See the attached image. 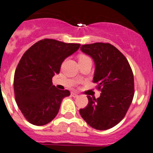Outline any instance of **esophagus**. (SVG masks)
Returning a JSON list of instances; mask_svg holds the SVG:
<instances>
[{"mask_svg": "<svg viewBox=\"0 0 153 153\" xmlns=\"http://www.w3.org/2000/svg\"><path fill=\"white\" fill-rule=\"evenodd\" d=\"M78 96H79V95H78V93H76V92H71V96H73V97H77Z\"/></svg>", "mask_w": 153, "mask_h": 153, "instance_id": "obj_1", "label": "esophagus"}]
</instances>
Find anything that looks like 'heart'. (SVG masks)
<instances>
[{
    "mask_svg": "<svg viewBox=\"0 0 153 153\" xmlns=\"http://www.w3.org/2000/svg\"><path fill=\"white\" fill-rule=\"evenodd\" d=\"M85 57H88V56H85V55H81L80 56V58H85Z\"/></svg>",
    "mask_w": 153,
    "mask_h": 153,
    "instance_id": "heart-1",
    "label": "heart"
}]
</instances>
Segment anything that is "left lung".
Wrapping results in <instances>:
<instances>
[{
    "mask_svg": "<svg viewBox=\"0 0 153 153\" xmlns=\"http://www.w3.org/2000/svg\"><path fill=\"white\" fill-rule=\"evenodd\" d=\"M81 51L95 62L93 82L100 96H87L88 103L80 109L82 117L96 130L113 128L126 115L134 93V75L127 58L110 43L82 45Z\"/></svg>",
    "mask_w": 153,
    "mask_h": 153,
    "instance_id": "8db88e82",
    "label": "left lung"
}]
</instances>
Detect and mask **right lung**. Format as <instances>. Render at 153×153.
I'll return each instance as SVG.
<instances>
[{"label": "right lung", "mask_w": 153, "mask_h": 153, "mask_svg": "<svg viewBox=\"0 0 153 153\" xmlns=\"http://www.w3.org/2000/svg\"><path fill=\"white\" fill-rule=\"evenodd\" d=\"M79 47V43L44 39L22 55L15 72L14 91L16 103L29 123L43 126L57 116L61 101L70 92L57 89L52 78L59 74L65 59Z\"/></svg>", "instance_id": "right-lung-1"}]
</instances>
